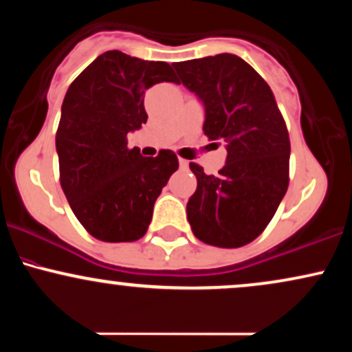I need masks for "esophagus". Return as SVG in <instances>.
Segmentation results:
<instances>
[{"label": "esophagus", "mask_w": 352, "mask_h": 352, "mask_svg": "<svg viewBox=\"0 0 352 352\" xmlns=\"http://www.w3.org/2000/svg\"><path fill=\"white\" fill-rule=\"evenodd\" d=\"M179 165H180L182 170H188V160H185V159H179Z\"/></svg>", "instance_id": "obj_1"}]
</instances>
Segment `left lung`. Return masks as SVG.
I'll return each mask as SVG.
<instances>
[{
	"instance_id": "8db88e82",
	"label": "left lung",
	"mask_w": 352,
	"mask_h": 352,
	"mask_svg": "<svg viewBox=\"0 0 352 352\" xmlns=\"http://www.w3.org/2000/svg\"><path fill=\"white\" fill-rule=\"evenodd\" d=\"M205 104L204 132L227 142V164L205 175L190 162L197 190L188 199L193 235L218 248H240L263 233L289 184V134L266 80L235 54L172 64Z\"/></svg>"
}]
</instances>
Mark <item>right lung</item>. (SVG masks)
<instances>
[{
    "label": "right lung",
    "instance_id": "obj_1",
    "mask_svg": "<svg viewBox=\"0 0 352 352\" xmlns=\"http://www.w3.org/2000/svg\"><path fill=\"white\" fill-rule=\"evenodd\" d=\"M177 82L170 64L100 54L67 89L56 132L59 182L79 223L107 243L135 241L147 232L153 204L179 168L172 151L142 157L127 134L147 122L144 94Z\"/></svg>",
    "mask_w": 352,
    "mask_h": 352
}]
</instances>
